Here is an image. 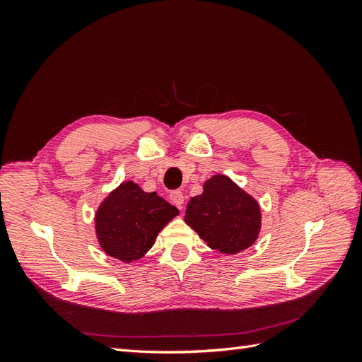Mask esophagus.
<instances>
[{
    "mask_svg": "<svg viewBox=\"0 0 362 362\" xmlns=\"http://www.w3.org/2000/svg\"><path fill=\"white\" fill-rule=\"evenodd\" d=\"M169 198H170L172 204H175V205H177L178 208H182V204H184V194H182V192H181V190H175V192H172Z\"/></svg>",
    "mask_w": 362,
    "mask_h": 362,
    "instance_id": "1",
    "label": "esophagus"
}]
</instances>
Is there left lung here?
<instances>
[{
    "instance_id": "8db88e82",
    "label": "left lung",
    "mask_w": 362,
    "mask_h": 362,
    "mask_svg": "<svg viewBox=\"0 0 362 362\" xmlns=\"http://www.w3.org/2000/svg\"><path fill=\"white\" fill-rule=\"evenodd\" d=\"M184 221L211 249L235 255L257 242L261 208L254 196L217 173L204 182L201 194L189 201Z\"/></svg>"
}]
</instances>
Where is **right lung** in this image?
Instances as JSON below:
<instances>
[{
  "label": "right lung",
  "instance_id": "right-lung-1",
  "mask_svg": "<svg viewBox=\"0 0 362 362\" xmlns=\"http://www.w3.org/2000/svg\"><path fill=\"white\" fill-rule=\"evenodd\" d=\"M180 211L139 184L125 181L108 193L95 214L98 243L107 255L124 262L137 261L154 246L156 238Z\"/></svg>",
  "mask_w": 362,
  "mask_h": 362
}]
</instances>
